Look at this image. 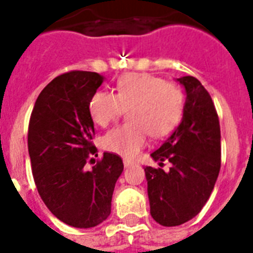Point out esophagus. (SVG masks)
<instances>
[{
  "instance_id": "obj_1",
  "label": "esophagus",
  "mask_w": 253,
  "mask_h": 253,
  "mask_svg": "<svg viewBox=\"0 0 253 253\" xmlns=\"http://www.w3.org/2000/svg\"><path fill=\"white\" fill-rule=\"evenodd\" d=\"M123 165H125V167H130V166L134 165V161H130V159H125V161H123Z\"/></svg>"
}]
</instances>
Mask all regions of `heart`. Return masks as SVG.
<instances>
[{
  "instance_id": "obj_1",
  "label": "heart",
  "mask_w": 253,
  "mask_h": 253,
  "mask_svg": "<svg viewBox=\"0 0 253 253\" xmlns=\"http://www.w3.org/2000/svg\"><path fill=\"white\" fill-rule=\"evenodd\" d=\"M184 96L179 86L151 74H127L115 84V94L96 91L88 111L95 125L109 126L128 109L126 125L103 136V148L122 157H135L146 144L147 134L163 138L175 130L183 115Z\"/></svg>"
}]
</instances>
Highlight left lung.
Masks as SVG:
<instances>
[{
  "label": "left lung",
  "mask_w": 253,
  "mask_h": 253,
  "mask_svg": "<svg viewBox=\"0 0 253 253\" xmlns=\"http://www.w3.org/2000/svg\"><path fill=\"white\" fill-rule=\"evenodd\" d=\"M186 91L182 122L152 152L169 171L144 167L150 213L165 227L195 217L207 203L220 171V125L211 95L195 77L176 80Z\"/></svg>",
  "instance_id": "obj_1"
}]
</instances>
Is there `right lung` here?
I'll list each match as a JSON object with an SVG mask.
<instances>
[{
    "label": "right lung",
    "mask_w": 253,
    "mask_h": 253,
    "mask_svg": "<svg viewBox=\"0 0 253 253\" xmlns=\"http://www.w3.org/2000/svg\"><path fill=\"white\" fill-rule=\"evenodd\" d=\"M103 81L92 71L54 78L37 98L29 122V157L38 194L54 216L75 228H91L109 217L123 171L121 157L110 152L86 169L96 150L88 103Z\"/></svg>",
    "instance_id": "right-lung-1"
}]
</instances>
